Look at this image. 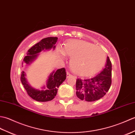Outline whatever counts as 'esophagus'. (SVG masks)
Returning <instances> with one entry per match:
<instances>
[{"instance_id": "obj_1", "label": "esophagus", "mask_w": 135, "mask_h": 135, "mask_svg": "<svg viewBox=\"0 0 135 135\" xmlns=\"http://www.w3.org/2000/svg\"><path fill=\"white\" fill-rule=\"evenodd\" d=\"M71 76V74H70L69 73H67V78H68L69 77H70Z\"/></svg>"}]
</instances>
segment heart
<instances>
[{"instance_id": "1", "label": "heart", "mask_w": 135, "mask_h": 135, "mask_svg": "<svg viewBox=\"0 0 135 135\" xmlns=\"http://www.w3.org/2000/svg\"><path fill=\"white\" fill-rule=\"evenodd\" d=\"M65 54L71 57V69L81 76H90L99 72L104 65L107 58L102 48L82 40L67 41L64 51L60 52L62 58H64Z\"/></svg>"}]
</instances>
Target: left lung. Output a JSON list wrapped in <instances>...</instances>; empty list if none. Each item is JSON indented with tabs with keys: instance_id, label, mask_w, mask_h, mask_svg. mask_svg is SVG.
I'll return each instance as SVG.
<instances>
[{
	"instance_id": "8db88e82",
	"label": "left lung",
	"mask_w": 135,
	"mask_h": 135,
	"mask_svg": "<svg viewBox=\"0 0 135 135\" xmlns=\"http://www.w3.org/2000/svg\"><path fill=\"white\" fill-rule=\"evenodd\" d=\"M112 64L107 57L105 68L101 73L93 78L76 81V94L79 99L86 102H94L104 96L111 85Z\"/></svg>"
}]
</instances>
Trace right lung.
Segmentation results:
<instances>
[{
	"label": "right lung",
	"mask_w": 135,
	"mask_h": 135,
	"mask_svg": "<svg viewBox=\"0 0 135 135\" xmlns=\"http://www.w3.org/2000/svg\"><path fill=\"white\" fill-rule=\"evenodd\" d=\"M57 40V37H48L42 39L28 50L27 56L24 57V62L26 64H30L36 58L38 55V53L41 52L42 50H49L51 48L54 49ZM65 79L66 72L64 68L57 70L56 72L53 71L47 79L46 90H39L32 88L28 84L25 78L24 71H22L21 75V83L28 95L36 101L41 102H48L53 100L57 94V88L65 81Z\"/></svg>",
	"instance_id": "add662e5"
}]
</instances>
